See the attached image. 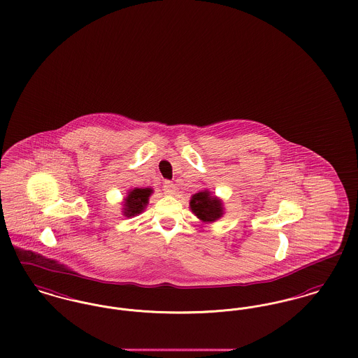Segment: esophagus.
Instances as JSON below:
<instances>
[{
  "label": "esophagus",
  "mask_w": 358,
  "mask_h": 358,
  "mask_svg": "<svg viewBox=\"0 0 358 358\" xmlns=\"http://www.w3.org/2000/svg\"><path fill=\"white\" fill-rule=\"evenodd\" d=\"M164 192L166 194H174L176 193V185L171 181H165L164 182Z\"/></svg>",
  "instance_id": "esophagus-1"
}]
</instances>
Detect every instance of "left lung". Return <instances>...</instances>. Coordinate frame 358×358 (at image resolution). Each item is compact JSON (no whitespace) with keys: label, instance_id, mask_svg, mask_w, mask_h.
Wrapping results in <instances>:
<instances>
[{"label":"left lung","instance_id":"1","mask_svg":"<svg viewBox=\"0 0 358 358\" xmlns=\"http://www.w3.org/2000/svg\"><path fill=\"white\" fill-rule=\"evenodd\" d=\"M189 208L203 223H213L224 215L223 200L212 194L210 189H203L190 197Z\"/></svg>","mask_w":358,"mask_h":358}]
</instances>
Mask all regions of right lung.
Instances as JSON below:
<instances>
[{
    "instance_id": "1",
    "label": "right lung",
    "mask_w": 358,
    "mask_h": 358,
    "mask_svg": "<svg viewBox=\"0 0 358 358\" xmlns=\"http://www.w3.org/2000/svg\"><path fill=\"white\" fill-rule=\"evenodd\" d=\"M152 193L151 188H134L128 190L126 197L123 199L122 212L126 217H134L146 210L148 199Z\"/></svg>"
}]
</instances>
